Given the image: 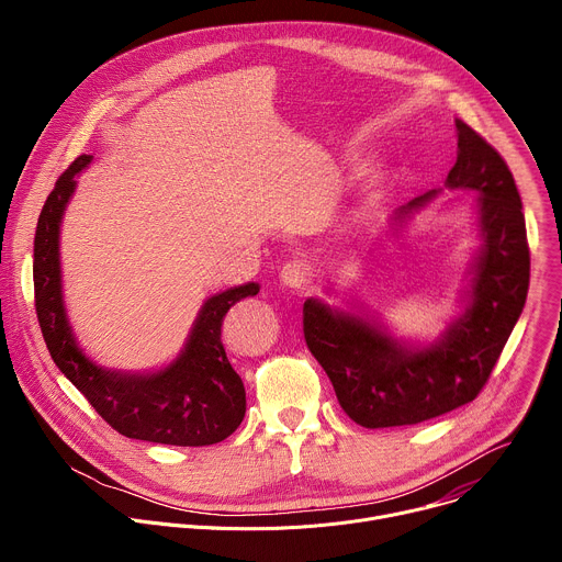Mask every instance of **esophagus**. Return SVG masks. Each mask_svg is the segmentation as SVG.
Listing matches in <instances>:
<instances>
[{
	"instance_id": "1",
	"label": "esophagus",
	"mask_w": 562,
	"mask_h": 562,
	"mask_svg": "<svg viewBox=\"0 0 562 562\" xmlns=\"http://www.w3.org/2000/svg\"><path fill=\"white\" fill-rule=\"evenodd\" d=\"M306 276H308V267L302 260L286 262L280 271L282 284L289 286V289H302L306 284Z\"/></svg>"
}]
</instances>
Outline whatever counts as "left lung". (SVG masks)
<instances>
[{"mask_svg": "<svg viewBox=\"0 0 562 562\" xmlns=\"http://www.w3.org/2000/svg\"><path fill=\"white\" fill-rule=\"evenodd\" d=\"M458 157L449 191H473L480 247L469 267L462 311L431 342L395 338L364 306L304 302V340L327 371L345 414L367 427H403L453 412L485 386L522 313L529 289V247L520 193L505 159L471 126L456 120ZM442 191V189H440ZM438 189L391 215L403 228Z\"/></svg>", "mask_w": 562, "mask_h": 562, "instance_id": "1", "label": "left lung"}]
</instances>
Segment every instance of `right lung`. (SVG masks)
Wrapping results in <instances>:
<instances>
[{
	"mask_svg": "<svg viewBox=\"0 0 562 562\" xmlns=\"http://www.w3.org/2000/svg\"><path fill=\"white\" fill-rule=\"evenodd\" d=\"M93 162L79 155L59 176L35 231L33 282L42 336L57 369L85 393L91 407L122 436L176 445L206 447L228 438L247 412L243 378L231 367L222 345L228 308L260 291L247 282L204 300L184 349L157 371H117L93 362L79 347L64 304L59 228L75 193L77 176Z\"/></svg>",
	"mask_w": 562,
	"mask_h": 562,
	"instance_id": "obj_1",
	"label": "right lung"
}]
</instances>
